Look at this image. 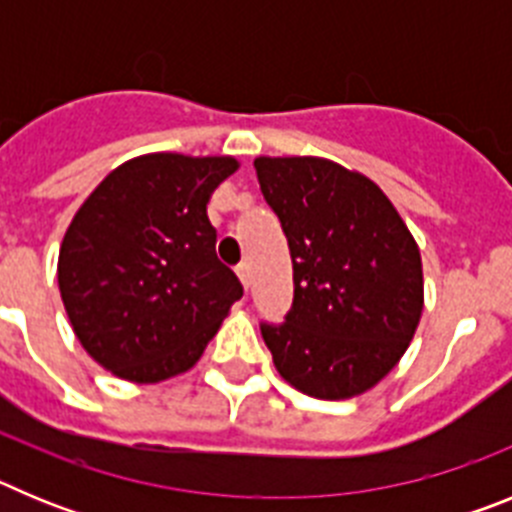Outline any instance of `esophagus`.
Listing matches in <instances>:
<instances>
[{
  "label": "esophagus",
  "mask_w": 512,
  "mask_h": 512,
  "mask_svg": "<svg viewBox=\"0 0 512 512\" xmlns=\"http://www.w3.org/2000/svg\"><path fill=\"white\" fill-rule=\"evenodd\" d=\"M235 274H238V279H241L243 287L248 289V284H251V266L238 264V266H235Z\"/></svg>",
  "instance_id": "1"
}]
</instances>
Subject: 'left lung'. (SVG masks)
<instances>
[{
	"instance_id": "left-lung-1",
	"label": "left lung",
	"mask_w": 512,
	"mask_h": 512,
	"mask_svg": "<svg viewBox=\"0 0 512 512\" xmlns=\"http://www.w3.org/2000/svg\"><path fill=\"white\" fill-rule=\"evenodd\" d=\"M282 223L295 297L261 320L274 366L320 400L366 392L405 354L423 312V266L408 225L366 176L325 158H256Z\"/></svg>"
}]
</instances>
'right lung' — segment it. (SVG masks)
<instances>
[{
  "mask_svg": "<svg viewBox=\"0 0 512 512\" xmlns=\"http://www.w3.org/2000/svg\"><path fill=\"white\" fill-rule=\"evenodd\" d=\"M228 156L151 153L117 166L63 235L58 287L76 338L128 382L187 372L243 284L220 264L207 200Z\"/></svg>",
  "mask_w": 512,
  "mask_h": 512,
  "instance_id": "add662e5",
  "label": "right lung"
}]
</instances>
